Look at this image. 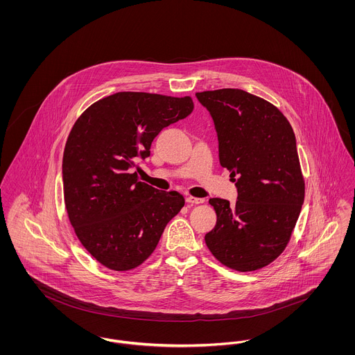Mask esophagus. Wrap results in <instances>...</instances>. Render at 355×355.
<instances>
[{"mask_svg":"<svg viewBox=\"0 0 355 355\" xmlns=\"http://www.w3.org/2000/svg\"><path fill=\"white\" fill-rule=\"evenodd\" d=\"M205 200L204 198H197V197H188L187 198V202L189 205H198V204H202Z\"/></svg>","mask_w":355,"mask_h":355,"instance_id":"1","label":"esophagus"}]
</instances>
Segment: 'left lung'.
<instances>
[{
	"label": "left lung",
	"mask_w": 355,
	"mask_h": 355,
	"mask_svg": "<svg viewBox=\"0 0 355 355\" xmlns=\"http://www.w3.org/2000/svg\"><path fill=\"white\" fill-rule=\"evenodd\" d=\"M196 97L214 119L218 161L238 189L234 205L209 200L218 220L205 243L230 269H262L289 243L304 202L293 128L273 104L241 89L201 92Z\"/></svg>",
	"instance_id": "1"
}]
</instances>
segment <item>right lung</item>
<instances>
[{
  "label": "right lung",
  "instance_id": "obj_1",
  "mask_svg": "<svg viewBox=\"0 0 355 355\" xmlns=\"http://www.w3.org/2000/svg\"><path fill=\"white\" fill-rule=\"evenodd\" d=\"M193 108L189 96L120 92L92 104L73 125L62 164L64 205L82 245L110 270L141 265L185 205L178 191L139 181L134 167Z\"/></svg>",
  "mask_w": 355,
  "mask_h": 355
}]
</instances>
